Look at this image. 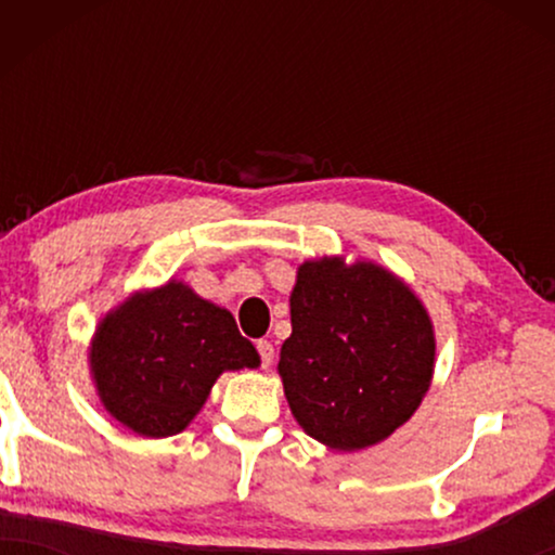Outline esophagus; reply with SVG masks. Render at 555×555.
<instances>
[{
	"label": "esophagus",
	"mask_w": 555,
	"mask_h": 555,
	"mask_svg": "<svg viewBox=\"0 0 555 555\" xmlns=\"http://www.w3.org/2000/svg\"><path fill=\"white\" fill-rule=\"evenodd\" d=\"M257 353H260L262 369H268L272 359H275V348H272L270 340H257Z\"/></svg>",
	"instance_id": "34e87169"
}]
</instances>
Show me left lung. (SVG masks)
<instances>
[{"label":"left lung","mask_w":555,"mask_h":555,"mask_svg":"<svg viewBox=\"0 0 555 555\" xmlns=\"http://www.w3.org/2000/svg\"><path fill=\"white\" fill-rule=\"evenodd\" d=\"M278 371L300 427L333 450L376 444L429 389L435 333L404 283L371 262L300 264Z\"/></svg>","instance_id":"1"}]
</instances>
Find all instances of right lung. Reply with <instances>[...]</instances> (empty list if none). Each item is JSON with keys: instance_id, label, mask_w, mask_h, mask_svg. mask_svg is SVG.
<instances>
[{"instance_id": "obj_1", "label": "right lung", "mask_w": 555, "mask_h": 555, "mask_svg": "<svg viewBox=\"0 0 555 555\" xmlns=\"http://www.w3.org/2000/svg\"><path fill=\"white\" fill-rule=\"evenodd\" d=\"M232 313L181 283L133 295L98 325L90 366L103 404L143 437L186 427L227 369H255Z\"/></svg>"}]
</instances>
